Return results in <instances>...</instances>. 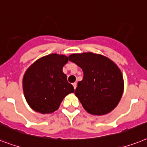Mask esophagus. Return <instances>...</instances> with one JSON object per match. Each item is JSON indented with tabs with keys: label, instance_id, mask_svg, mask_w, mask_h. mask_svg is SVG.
I'll return each mask as SVG.
<instances>
[{
	"label": "esophagus",
	"instance_id": "1",
	"mask_svg": "<svg viewBox=\"0 0 147 147\" xmlns=\"http://www.w3.org/2000/svg\"><path fill=\"white\" fill-rule=\"evenodd\" d=\"M73 86H74V90L77 88V83H73Z\"/></svg>",
	"mask_w": 147,
	"mask_h": 147
}]
</instances>
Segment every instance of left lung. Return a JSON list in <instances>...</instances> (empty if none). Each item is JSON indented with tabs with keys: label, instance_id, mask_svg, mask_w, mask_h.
<instances>
[{
	"label": "left lung",
	"instance_id": "obj_1",
	"mask_svg": "<svg viewBox=\"0 0 147 147\" xmlns=\"http://www.w3.org/2000/svg\"><path fill=\"white\" fill-rule=\"evenodd\" d=\"M69 60L83 70V80L77 83L75 95L88 113L106 115L120 102L124 80L112 61L92 52L72 54Z\"/></svg>",
	"mask_w": 147,
	"mask_h": 147
}]
</instances>
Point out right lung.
<instances>
[{
	"label": "right lung",
	"mask_w": 147,
	"mask_h": 147,
	"mask_svg": "<svg viewBox=\"0 0 147 147\" xmlns=\"http://www.w3.org/2000/svg\"><path fill=\"white\" fill-rule=\"evenodd\" d=\"M68 60L65 55L51 54L37 60L27 69L23 79V92L34 111L52 113L67 95L74 92L62 70Z\"/></svg>",
	"instance_id": "obj_1"
}]
</instances>
